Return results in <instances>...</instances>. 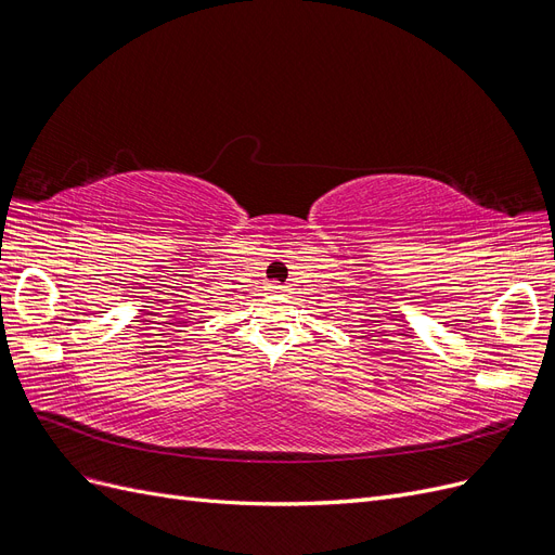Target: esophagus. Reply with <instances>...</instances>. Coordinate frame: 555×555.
Returning a JSON list of instances; mask_svg holds the SVG:
<instances>
[{"mask_svg":"<svg viewBox=\"0 0 555 555\" xmlns=\"http://www.w3.org/2000/svg\"><path fill=\"white\" fill-rule=\"evenodd\" d=\"M271 292H282V284L273 282V284H271Z\"/></svg>","mask_w":555,"mask_h":555,"instance_id":"1","label":"esophagus"}]
</instances>
